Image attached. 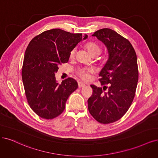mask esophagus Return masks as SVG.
<instances>
[{"label": "esophagus", "instance_id": "34e87169", "mask_svg": "<svg viewBox=\"0 0 158 158\" xmlns=\"http://www.w3.org/2000/svg\"><path fill=\"white\" fill-rule=\"evenodd\" d=\"M78 86L79 88H82V87H84L85 86V84L83 83V82H81V81H79V82H78Z\"/></svg>", "mask_w": 158, "mask_h": 158}]
</instances>
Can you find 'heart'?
Returning <instances> with one entry per match:
<instances>
[{"instance_id":"b5f03b06","label":"heart","mask_w":158,"mask_h":158,"mask_svg":"<svg viewBox=\"0 0 158 158\" xmlns=\"http://www.w3.org/2000/svg\"><path fill=\"white\" fill-rule=\"evenodd\" d=\"M85 48L89 51V53L93 56L95 55L97 56L100 54L102 51V48L101 47L98 45L96 43L94 42H88L85 45ZM75 54V49H73L70 52L69 56L70 58H73ZM93 72V69L92 68H81L77 69V74L79 76V77L84 81H89L90 79V74Z\"/></svg>"}]
</instances>
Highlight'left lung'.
<instances>
[{"label": "left lung", "mask_w": 158, "mask_h": 158, "mask_svg": "<svg viewBox=\"0 0 158 158\" xmlns=\"http://www.w3.org/2000/svg\"><path fill=\"white\" fill-rule=\"evenodd\" d=\"M92 36L106 46L109 58L99 75L103 88L90 85L93 92L88 108L98 122L113 123L125 114L135 95L139 79L136 52L129 40L112 29H100Z\"/></svg>", "instance_id": "1"}]
</instances>
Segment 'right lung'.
Listing matches in <instances>:
<instances>
[{
  "mask_svg": "<svg viewBox=\"0 0 158 158\" xmlns=\"http://www.w3.org/2000/svg\"><path fill=\"white\" fill-rule=\"evenodd\" d=\"M87 38L54 28L35 36L27 46L22 80L29 106L40 117L49 120L60 115L69 95L78 88L72 77L58 84L55 73L60 64L68 62L71 51Z\"/></svg>",
  "mask_w": 158,
  "mask_h": 158,
  "instance_id": "obj_1",
  "label": "right lung"
}]
</instances>
